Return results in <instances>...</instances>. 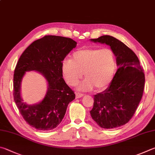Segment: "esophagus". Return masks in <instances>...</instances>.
<instances>
[{
	"mask_svg": "<svg viewBox=\"0 0 155 155\" xmlns=\"http://www.w3.org/2000/svg\"><path fill=\"white\" fill-rule=\"evenodd\" d=\"M83 95H84L83 94H80V93H78V92L76 93V98H77V99H78V98L82 97Z\"/></svg>",
	"mask_w": 155,
	"mask_h": 155,
	"instance_id": "esophagus-1",
	"label": "esophagus"
}]
</instances>
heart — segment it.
<instances>
[{
  "instance_id": "obj_1",
  "label": "heart",
  "mask_w": 155,
  "mask_h": 155,
  "mask_svg": "<svg viewBox=\"0 0 155 155\" xmlns=\"http://www.w3.org/2000/svg\"><path fill=\"white\" fill-rule=\"evenodd\" d=\"M117 71V60L110 49L91 48L78 50L71 60H64L61 73L66 83L74 86L83 77H86L78 85L83 91H91L95 87L98 91L108 88Z\"/></svg>"
}]
</instances>
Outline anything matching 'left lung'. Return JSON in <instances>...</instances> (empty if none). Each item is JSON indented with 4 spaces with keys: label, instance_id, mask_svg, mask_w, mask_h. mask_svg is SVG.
<instances>
[{
    "label": "left lung",
    "instance_id": "1",
    "mask_svg": "<svg viewBox=\"0 0 155 155\" xmlns=\"http://www.w3.org/2000/svg\"><path fill=\"white\" fill-rule=\"evenodd\" d=\"M90 41L110 47L119 67L110 86L94 96L90 114L102 128L119 127L129 121L139 105L144 91V73L135 53L116 38L104 35Z\"/></svg>",
    "mask_w": 155,
    "mask_h": 155
}]
</instances>
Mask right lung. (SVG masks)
<instances>
[{
  "instance_id": "right-lung-1",
  "label": "right lung",
  "mask_w": 155,
  "mask_h": 155,
  "mask_svg": "<svg viewBox=\"0 0 155 155\" xmlns=\"http://www.w3.org/2000/svg\"><path fill=\"white\" fill-rule=\"evenodd\" d=\"M77 44L70 38L45 36L34 41L19 58L13 76L14 101L24 120L32 127L41 131L57 127L68 104L75 99L74 92L62 78L61 64ZM30 71L40 73L48 83L44 98L35 105L24 103L21 95L22 78Z\"/></svg>"
}]
</instances>
